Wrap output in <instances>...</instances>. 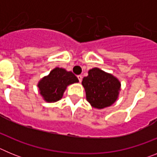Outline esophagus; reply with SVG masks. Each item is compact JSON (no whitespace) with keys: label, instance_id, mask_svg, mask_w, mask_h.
<instances>
[{"label":"esophagus","instance_id":"34e87169","mask_svg":"<svg viewBox=\"0 0 157 157\" xmlns=\"http://www.w3.org/2000/svg\"><path fill=\"white\" fill-rule=\"evenodd\" d=\"M78 81H79V82H81L82 80V75H78Z\"/></svg>","mask_w":157,"mask_h":157}]
</instances>
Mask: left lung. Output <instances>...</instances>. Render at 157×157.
<instances>
[{"label":"left lung","instance_id":"1","mask_svg":"<svg viewBox=\"0 0 157 157\" xmlns=\"http://www.w3.org/2000/svg\"><path fill=\"white\" fill-rule=\"evenodd\" d=\"M82 85L85 89L86 98L91 107L103 109L112 105L119 98L121 82L116 76L94 67L89 70Z\"/></svg>","mask_w":157,"mask_h":157}]
</instances>
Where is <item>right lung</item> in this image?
Masks as SVG:
<instances>
[{
    "instance_id": "1",
    "label": "right lung",
    "mask_w": 157,
    "mask_h": 157,
    "mask_svg": "<svg viewBox=\"0 0 157 157\" xmlns=\"http://www.w3.org/2000/svg\"><path fill=\"white\" fill-rule=\"evenodd\" d=\"M76 82L78 79L71 71L56 67L40 79L37 86L42 99L48 103H54L63 98L67 87Z\"/></svg>"
}]
</instances>
